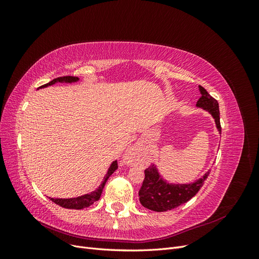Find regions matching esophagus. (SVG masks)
<instances>
[{
	"instance_id": "1",
	"label": "esophagus",
	"mask_w": 259,
	"mask_h": 259,
	"mask_svg": "<svg viewBox=\"0 0 259 259\" xmlns=\"http://www.w3.org/2000/svg\"><path fill=\"white\" fill-rule=\"evenodd\" d=\"M142 146L140 145H134L124 154V161L126 164H134L139 159L140 154H142Z\"/></svg>"
}]
</instances>
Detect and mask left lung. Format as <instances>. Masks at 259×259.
<instances>
[{"instance_id":"8db88e82","label":"left lung","mask_w":259,"mask_h":259,"mask_svg":"<svg viewBox=\"0 0 259 259\" xmlns=\"http://www.w3.org/2000/svg\"><path fill=\"white\" fill-rule=\"evenodd\" d=\"M201 97L197 101V107L203 108L208 111L215 119L216 127L222 133L221 117H219V107L215 98L211 97L204 88L199 85ZM209 171L192 184H168L164 180L155 165L149 166L145 169V178L143 186L138 192L139 201L142 205L154 211H166L178 207L190 199H192L201 187L204 185Z\"/></svg>"}]
</instances>
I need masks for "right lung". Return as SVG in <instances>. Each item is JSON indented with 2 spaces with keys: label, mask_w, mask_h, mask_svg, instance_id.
Masks as SVG:
<instances>
[{
  "label": "right lung",
  "mask_w": 259,
  "mask_h": 259,
  "mask_svg": "<svg viewBox=\"0 0 259 259\" xmlns=\"http://www.w3.org/2000/svg\"><path fill=\"white\" fill-rule=\"evenodd\" d=\"M79 81V77L76 76H60V77H57V79H54L53 81H51L50 83L45 84V85H42L41 88H46V86H50V85H53L55 83L57 82H60V83H72V82H76ZM117 168V162L116 161H113L112 164L110 165V167H109L107 174L103 180V183L100 184V186L98 187V189H96L95 191H93L91 193H88V194H84V195H81V197H77V198H71V199H54V198H50L54 203H56V204L60 205L61 207H65V208H74V209H82V208H85V207H89L91 206L94 202H96L99 200L100 195H101V192H103V189L104 187L106 185V182L108 180V178L110 177L113 173L114 170Z\"/></svg>",
  "instance_id": "obj_1"
}]
</instances>
